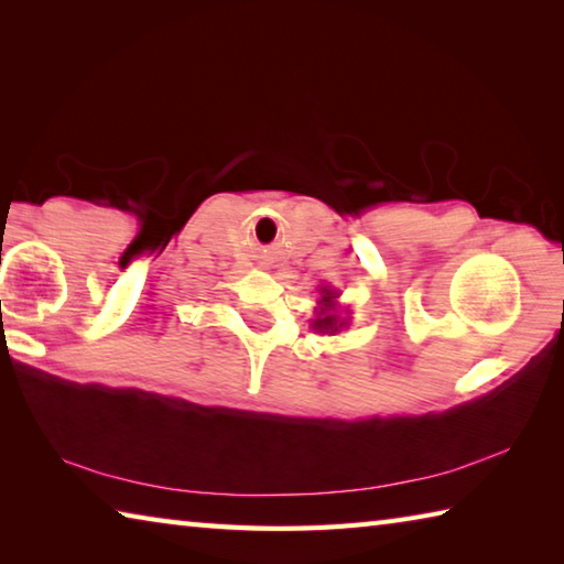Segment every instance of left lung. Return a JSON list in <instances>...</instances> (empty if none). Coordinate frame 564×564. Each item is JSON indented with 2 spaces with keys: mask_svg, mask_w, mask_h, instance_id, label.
Returning a JSON list of instances; mask_svg holds the SVG:
<instances>
[{
  "mask_svg": "<svg viewBox=\"0 0 564 564\" xmlns=\"http://www.w3.org/2000/svg\"><path fill=\"white\" fill-rule=\"evenodd\" d=\"M333 299H336V295H333L330 291H323V305H326V308H321V313H318V318L313 321V328L316 330H323V333H336L343 323H338V316L336 313L330 311V303H333Z\"/></svg>",
  "mask_w": 564,
  "mask_h": 564,
  "instance_id": "obj_1",
  "label": "left lung"
}]
</instances>
